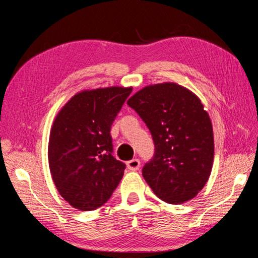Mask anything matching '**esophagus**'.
I'll return each mask as SVG.
<instances>
[{
	"mask_svg": "<svg viewBox=\"0 0 258 258\" xmlns=\"http://www.w3.org/2000/svg\"><path fill=\"white\" fill-rule=\"evenodd\" d=\"M126 165H127V168L130 169V171H138V169L140 168V165H141V163H140L139 159L135 158V159L127 161Z\"/></svg>",
	"mask_w": 258,
	"mask_h": 258,
	"instance_id": "34e87169",
	"label": "esophagus"
}]
</instances>
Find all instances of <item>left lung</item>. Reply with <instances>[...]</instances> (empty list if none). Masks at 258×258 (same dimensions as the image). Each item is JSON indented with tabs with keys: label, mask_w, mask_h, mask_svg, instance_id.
Masks as SVG:
<instances>
[{
	"label": "left lung",
	"mask_w": 258,
	"mask_h": 258,
	"mask_svg": "<svg viewBox=\"0 0 258 258\" xmlns=\"http://www.w3.org/2000/svg\"><path fill=\"white\" fill-rule=\"evenodd\" d=\"M127 104L154 140V157L142 168L154 194L174 205L195 198L214 159L212 121L199 98L176 83H163L139 91Z\"/></svg>",
	"instance_id": "8db88e82"
}]
</instances>
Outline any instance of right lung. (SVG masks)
<instances>
[{"instance_id":"obj_1","label":"right lung","mask_w":258,"mask_h":258,"mask_svg":"<svg viewBox=\"0 0 258 258\" xmlns=\"http://www.w3.org/2000/svg\"><path fill=\"white\" fill-rule=\"evenodd\" d=\"M132 89L83 91L56 115L49 141L53 182L66 202L93 211L111 197L126 165L112 156L111 125Z\"/></svg>"}]
</instances>
